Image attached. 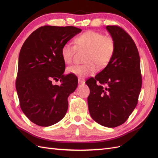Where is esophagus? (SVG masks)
<instances>
[{
    "mask_svg": "<svg viewBox=\"0 0 158 158\" xmlns=\"http://www.w3.org/2000/svg\"><path fill=\"white\" fill-rule=\"evenodd\" d=\"M85 80H84V79H81V78H78V83L79 84H85Z\"/></svg>",
    "mask_w": 158,
    "mask_h": 158,
    "instance_id": "34e87169",
    "label": "esophagus"
}]
</instances>
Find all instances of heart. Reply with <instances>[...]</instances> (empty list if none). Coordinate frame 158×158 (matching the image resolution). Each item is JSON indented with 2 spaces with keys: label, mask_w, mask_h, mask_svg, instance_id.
I'll use <instances>...</instances> for the list:
<instances>
[{
  "label": "heart",
  "mask_w": 158,
  "mask_h": 158,
  "mask_svg": "<svg viewBox=\"0 0 158 158\" xmlns=\"http://www.w3.org/2000/svg\"><path fill=\"white\" fill-rule=\"evenodd\" d=\"M76 45L67 42L61 48V56L66 63L70 64L76 52L86 51L85 62L83 65L69 66L67 73L84 78L95 74L98 72V66L104 68L109 63L114 52V41L111 36L104 35L103 33L88 31L75 39Z\"/></svg>",
  "instance_id": "heart-1"
}]
</instances>
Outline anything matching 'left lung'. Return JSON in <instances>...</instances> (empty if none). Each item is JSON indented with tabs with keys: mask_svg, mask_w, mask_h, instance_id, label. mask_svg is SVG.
<instances>
[{
	"mask_svg": "<svg viewBox=\"0 0 158 158\" xmlns=\"http://www.w3.org/2000/svg\"><path fill=\"white\" fill-rule=\"evenodd\" d=\"M114 41L111 61L95 78L85 83L89 88V112L99 125L114 128L125 123L135 109L142 88L140 60L131 37L117 26H107Z\"/></svg>",
	"mask_w": 158,
	"mask_h": 158,
	"instance_id": "8db88e82",
	"label": "left lung"
}]
</instances>
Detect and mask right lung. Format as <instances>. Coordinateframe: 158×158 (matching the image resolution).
I'll return each instance as SVG.
<instances>
[{"label": "right lung", "mask_w": 158, "mask_h": 158, "mask_svg": "<svg viewBox=\"0 0 158 158\" xmlns=\"http://www.w3.org/2000/svg\"><path fill=\"white\" fill-rule=\"evenodd\" d=\"M82 31L73 26H45L27 38L18 58L16 88L23 113L37 125L49 127L67 111L68 98L78 86L74 74L64 75L61 48ZM60 81V85L52 84Z\"/></svg>", "instance_id": "add662e5"}]
</instances>
